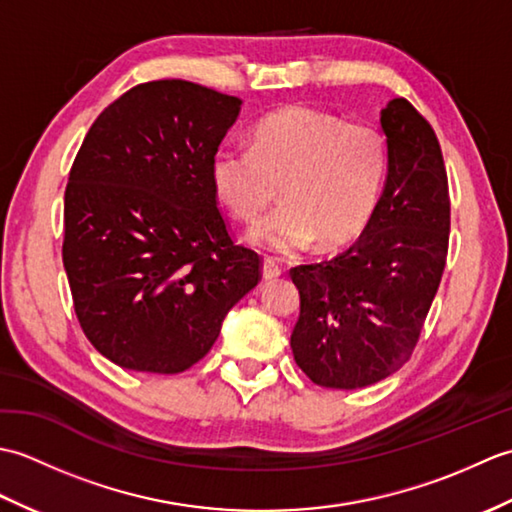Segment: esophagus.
I'll use <instances>...</instances> for the list:
<instances>
[{
	"label": "esophagus",
	"instance_id": "obj_1",
	"mask_svg": "<svg viewBox=\"0 0 512 512\" xmlns=\"http://www.w3.org/2000/svg\"><path fill=\"white\" fill-rule=\"evenodd\" d=\"M262 275H264V279H266V281H273V279H277V277L281 275V268H279V264L275 262V259H270V257H266V259H264Z\"/></svg>",
	"mask_w": 512,
	"mask_h": 512
}]
</instances>
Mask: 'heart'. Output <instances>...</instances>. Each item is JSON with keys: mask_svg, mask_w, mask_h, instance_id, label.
<instances>
[{"mask_svg": "<svg viewBox=\"0 0 512 512\" xmlns=\"http://www.w3.org/2000/svg\"><path fill=\"white\" fill-rule=\"evenodd\" d=\"M387 176L389 149L378 129L297 105L262 118L250 151L217 149L211 160L215 195L242 224H255L281 187L286 204L250 233L273 253L312 239L321 248L352 242L372 222Z\"/></svg>", "mask_w": 512, "mask_h": 512, "instance_id": "obj_1", "label": "heart"}]
</instances>
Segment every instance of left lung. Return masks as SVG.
I'll use <instances>...</instances> for the list:
<instances>
[{
  "mask_svg": "<svg viewBox=\"0 0 512 512\" xmlns=\"http://www.w3.org/2000/svg\"><path fill=\"white\" fill-rule=\"evenodd\" d=\"M389 176L356 242L332 259L290 268L301 312L290 336L314 385L358 389L405 365L447 264L451 200L438 136L407 99L380 112Z\"/></svg>",
  "mask_w": 512,
  "mask_h": 512,
  "instance_id": "8db88e82",
  "label": "left lung"
}]
</instances>
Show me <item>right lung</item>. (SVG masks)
<instances>
[{
  "label": "right lung",
  "instance_id": "right-lung-1",
  "mask_svg": "<svg viewBox=\"0 0 512 512\" xmlns=\"http://www.w3.org/2000/svg\"><path fill=\"white\" fill-rule=\"evenodd\" d=\"M242 101L204 85L140 83L99 114L63 204V266L90 343L125 369L180 374L262 279L233 242L211 160Z\"/></svg>",
  "mask_w": 512,
  "mask_h": 512
}]
</instances>
